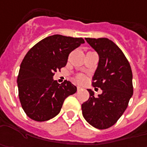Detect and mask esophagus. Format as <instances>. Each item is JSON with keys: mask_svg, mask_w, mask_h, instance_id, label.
I'll use <instances>...</instances> for the list:
<instances>
[{"mask_svg": "<svg viewBox=\"0 0 147 147\" xmlns=\"http://www.w3.org/2000/svg\"><path fill=\"white\" fill-rule=\"evenodd\" d=\"M80 89H81V88H80V86H78V87H77V90H80Z\"/></svg>", "mask_w": 147, "mask_h": 147, "instance_id": "esophagus-1", "label": "esophagus"}]
</instances>
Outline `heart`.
<instances>
[{
	"label": "heart",
	"instance_id": "1",
	"mask_svg": "<svg viewBox=\"0 0 147 147\" xmlns=\"http://www.w3.org/2000/svg\"><path fill=\"white\" fill-rule=\"evenodd\" d=\"M84 80V77L83 76H79L78 77H77V81H78L79 83L83 82Z\"/></svg>",
	"mask_w": 147,
	"mask_h": 147
}]
</instances>
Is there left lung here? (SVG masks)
<instances>
[{
    "mask_svg": "<svg viewBox=\"0 0 147 147\" xmlns=\"http://www.w3.org/2000/svg\"><path fill=\"white\" fill-rule=\"evenodd\" d=\"M98 53V67L93 76V86L102 93L94 97L90 89L88 101L81 105L85 120L98 129L114 125L126 110L134 94L133 73L121 49L107 38H85Z\"/></svg>",
    "mask_w": 147,
    "mask_h": 147,
    "instance_id": "obj_1",
    "label": "left lung"
}]
</instances>
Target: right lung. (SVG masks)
Masks as SVG:
<instances>
[{
  "label": "right lung",
  "mask_w": 147,
  "mask_h": 147,
  "mask_svg": "<svg viewBox=\"0 0 147 147\" xmlns=\"http://www.w3.org/2000/svg\"><path fill=\"white\" fill-rule=\"evenodd\" d=\"M84 43L83 38L53 35L35 45L23 58L17 79L23 111L36 121H46L60 112L64 100L77 88L70 81L58 84L54 73L66 66L69 53Z\"/></svg>",
  "instance_id": "obj_1"
}]
</instances>
